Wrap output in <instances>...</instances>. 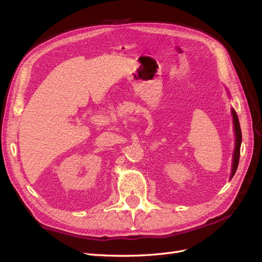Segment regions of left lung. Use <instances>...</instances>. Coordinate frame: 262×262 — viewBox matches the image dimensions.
Returning a JSON list of instances; mask_svg holds the SVG:
<instances>
[{
    "label": "left lung",
    "mask_w": 262,
    "mask_h": 262,
    "mask_svg": "<svg viewBox=\"0 0 262 262\" xmlns=\"http://www.w3.org/2000/svg\"><path fill=\"white\" fill-rule=\"evenodd\" d=\"M232 115H233V122H234V131H235V149L233 154V165H232V173H231V179L235 175V172L238 167V162H239V155H241V144H242V130L239 125V120L237 114L234 109H232Z\"/></svg>",
    "instance_id": "8db88e82"
}]
</instances>
